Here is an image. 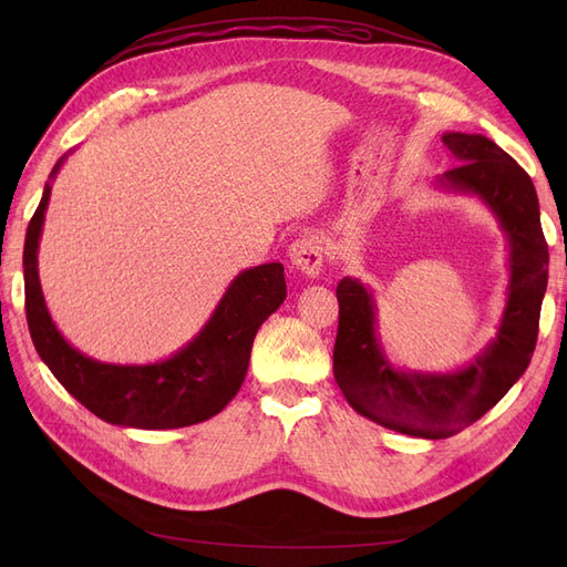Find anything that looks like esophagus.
<instances>
[{
	"label": "esophagus",
	"mask_w": 567,
	"mask_h": 567,
	"mask_svg": "<svg viewBox=\"0 0 567 567\" xmlns=\"http://www.w3.org/2000/svg\"><path fill=\"white\" fill-rule=\"evenodd\" d=\"M323 257H326L323 238L317 234H307L290 246V262H293L298 271L307 274V277H317L323 267Z\"/></svg>",
	"instance_id": "1"
}]
</instances>
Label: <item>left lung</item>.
Wrapping results in <instances>:
<instances>
[{
    "instance_id": "1",
    "label": "left lung",
    "mask_w": 567,
    "mask_h": 567,
    "mask_svg": "<svg viewBox=\"0 0 567 567\" xmlns=\"http://www.w3.org/2000/svg\"><path fill=\"white\" fill-rule=\"evenodd\" d=\"M442 144L458 165L437 179L440 186L475 194L508 236L511 281L499 333L463 369L402 371L390 364L375 336L371 290L350 277L336 288L340 317L333 375L338 388L357 414L425 440L461 433L485 416L525 373L537 346L548 281V246L529 175L483 134L447 132Z\"/></svg>"
}]
</instances>
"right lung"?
Returning a JSON list of instances; mask_svg holds the SVG:
<instances>
[{
  "mask_svg": "<svg viewBox=\"0 0 567 567\" xmlns=\"http://www.w3.org/2000/svg\"><path fill=\"white\" fill-rule=\"evenodd\" d=\"M65 156L51 169L59 173ZM51 186L32 215L25 248V317L35 350L56 381L101 421L167 431L208 421L241 388L252 340L269 315L286 300L284 265L269 262L238 274L210 321L186 348L156 364H106L78 352L51 321L38 277V246Z\"/></svg>",
  "mask_w": 567,
  "mask_h": 567,
  "instance_id": "right-lung-1",
  "label": "right lung"
}]
</instances>
